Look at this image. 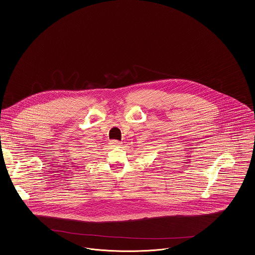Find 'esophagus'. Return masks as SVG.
I'll list each match as a JSON object with an SVG mask.
<instances>
[{
    "mask_svg": "<svg viewBox=\"0 0 255 255\" xmlns=\"http://www.w3.org/2000/svg\"><path fill=\"white\" fill-rule=\"evenodd\" d=\"M111 144L114 146V147H117V146H120L122 144V142L121 141H119V140H112L111 141Z\"/></svg>",
    "mask_w": 255,
    "mask_h": 255,
    "instance_id": "1",
    "label": "esophagus"
}]
</instances>
